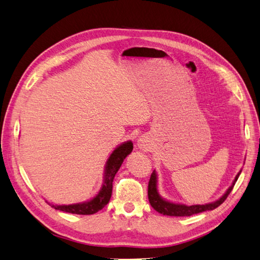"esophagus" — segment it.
Returning a JSON list of instances; mask_svg holds the SVG:
<instances>
[{
  "instance_id": "34e87169",
  "label": "esophagus",
  "mask_w": 260,
  "mask_h": 260,
  "mask_svg": "<svg viewBox=\"0 0 260 260\" xmlns=\"http://www.w3.org/2000/svg\"><path fill=\"white\" fill-rule=\"evenodd\" d=\"M138 146H139V148H145V149L148 148V144L144 138L138 139Z\"/></svg>"
}]
</instances>
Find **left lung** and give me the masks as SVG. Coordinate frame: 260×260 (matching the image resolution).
Segmentation results:
<instances>
[{
	"mask_svg": "<svg viewBox=\"0 0 260 260\" xmlns=\"http://www.w3.org/2000/svg\"><path fill=\"white\" fill-rule=\"evenodd\" d=\"M241 175V172H238V175L236 176L234 182L229 188V190L226 191V193L219 199L217 201L213 202V203H208V204H202V205H184V204H176V203H171L166 201L160 196L158 194V190H157V175L156 171H152V174L150 176L149 182H148V200L150 205L156 210L158 213H160L162 215H168V216H191L193 214H198V213L205 212V211H211L217 208L218 205H221L226 198L229 197L231 193V191L233 190L235 185V182L237 181V179Z\"/></svg>",
	"mask_w": 260,
	"mask_h": 260,
	"instance_id": "8db88e82",
	"label": "left lung"
}]
</instances>
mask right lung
I'll list each match as a JSON object with an SVG mask.
<instances>
[{
	"label": "right lung",
	"instance_id": "right-lung-1",
	"mask_svg": "<svg viewBox=\"0 0 260 260\" xmlns=\"http://www.w3.org/2000/svg\"><path fill=\"white\" fill-rule=\"evenodd\" d=\"M133 150V143L127 142L117 147L112 152L110 158L106 161L105 166V177L102 189L100 190L99 193L90 200L89 202L70 204V205H51L55 210H60L67 213H72V214L80 215H90L94 214L98 211L102 210L104 206L109 203L112 196L113 188V179H114L116 172L118 171L121 165L123 164L124 159Z\"/></svg>",
	"mask_w": 260,
	"mask_h": 260
}]
</instances>
